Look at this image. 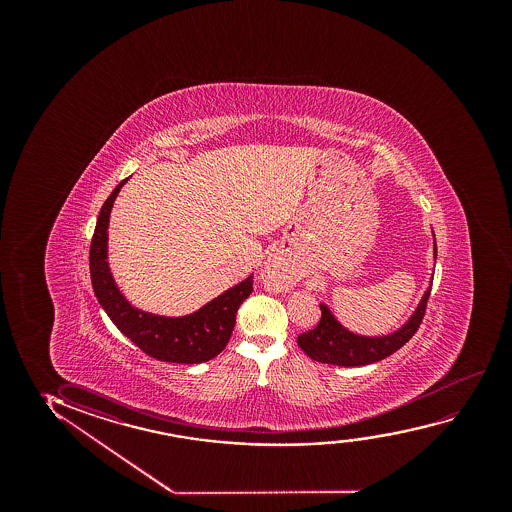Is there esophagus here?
<instances>
[{"mask_svg":"<svg viewBox=\"0 0 512 512\" xmlns=\"http://www.w3.org/2000/svg\"><path fill=\"white\" fill-rule=\"evenodd\" d=\"M269 267H274V269H278V273H280L281 266L278 264V260L271 259L269 260Z\"/></svg>","mask_w":512,"mask_h":512,"instance_id":"1","label":"esophagus"}]
</instances>
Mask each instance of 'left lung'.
<instances>
[{
    "mask_svg": "<svg viewBox=\"0 0 512 512\" xmlns=\"http://www.w3.org/2000/svg\"><path fill=\"white\" fill-rule=\"evenodd\" d=\"M434 255L437 257V245L434 246ZM430 288L423 295L420 306L409 318V322L393 334L383 337L357 336L344 329L325 304H320V322L308 332H302L301 336L297 337V344L309 358L322 364L357 367L379 362L402 348L416 334V330L420 329L421 320L427 311Z\"/></svg>",
    "mask_w": 512,
    "mask_h": 512,
    "instance_id": "left-lung-1",
    "label": "left lung"
}]
</instances>
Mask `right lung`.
I'll return each mask as SVG.
<instances>
[{
    "mask_svg": "<svg viewBox=\"0 0 512 512\" xmlns=\"http://www.w3.org/2000/svg\"><path fill=\"white\" fill-rule=\"evenodd\" d=\"M122 182L113 189L99 211L89 252L94 294L117 329L129 337L148 357L171 364H201L217 357L224 350L236 323V313L246 297L253 292V274L245 281L225 290L217 299L204 304L196 313L178 318L150 315L133 308L120 294L108 267V222L113 201Z\"/></svg>",
    "mask_w": 512,
    "mask_h": 512,
    "instance_id": "right-lung-1",
    "label": "right lung"
}]
</instances>
